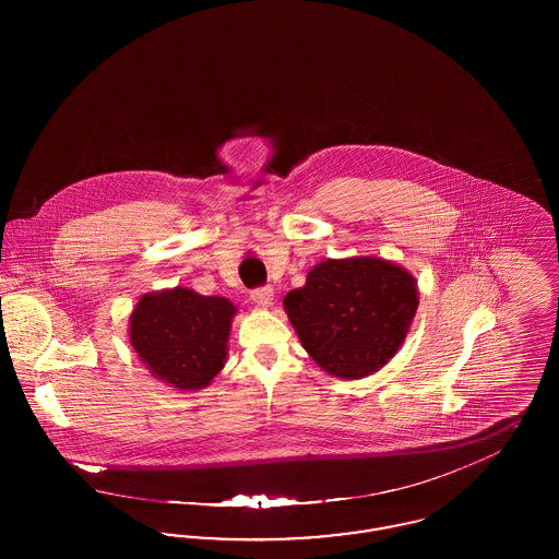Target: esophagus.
Returning a JSON list of instances; mask_svg holds the SVG:
<instances>
[{"instance_id":"obj_1","label":"esophagus","mask_w":559,"mask_h":559,"mask_svg":"<svg viewBox=\"0 0 559 559\" xmlns=\"http://www.w3.org/2000/svg\"><path fill=\"white\" fill-rule=\"evenodd\" d=\"M251 299L255 306L260 308H270L274 304V292L270 287H262V289H255L251 292Z\"/></svg>"}]
</instances>
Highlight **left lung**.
Listing matches in <instances>:
<instances>
[{"mask_svg":"<svg viewBox=\"0 0 559 559\" xmlns=\"http://www.w3.org/2000/svg\"><path fill=\"white\" fill-rule=\"evenodd\" d=\"M285 312L322 371L362 379L399 352L419 308L406 267L377 255L322 260L306 285L285 295Z\"/></svg>","mask_w":559,"mask_h":559,"instance_id":"8db88e82","label":"left lung"}]
</instances>
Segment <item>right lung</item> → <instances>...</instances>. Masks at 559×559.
<instances>
[{
  "label": "right lung",
  "instance_id": "obj_1",
  "mask_svg": "<svg viewBox=\"0 0 559 559\" xmlns=\"http://www.w3.org/2000/svg\"><path fill=\"white\" fill-rule=\"evenodd\" d=\"M237 306L187 287L144 293L130 314V344L148 372L180 392L203 390L224 369Z\"/></svg>",
  "mask_w": 559,
  "mask_h": 559
}]
</instances>
